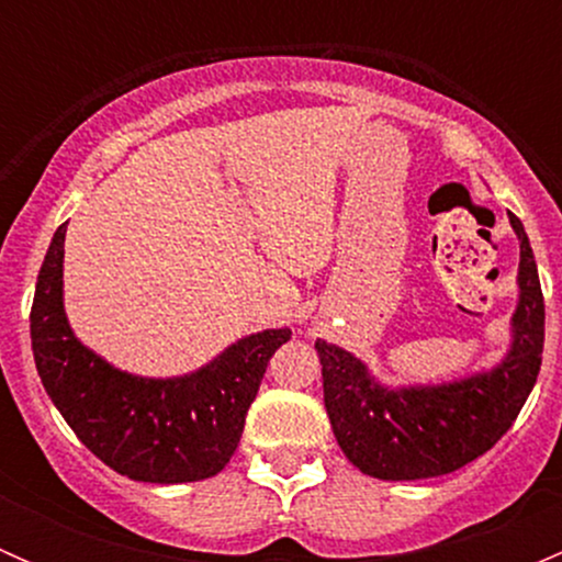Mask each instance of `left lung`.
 Listing matches in <instances>:
<instances>
[{
    "label": "left lung",
    "instance_id": "obj_1",
    "mask_svg": "<svg viewBox=\"0 0 562 562\" xmlns=\"http://www.w3.org/2000/svg\"><path fill=\"white\" fill-rule=\"evenodd\" d=\"M519 304L503 364L443 386L386 389L348 350L317 339L323 402L345 457L372 479L416 481L451 473L512 429L536 386L543 353V293L519 223Z\"/></svg>",
    "mask_w": 562,
    "mask_h": 562
}]
</instances>
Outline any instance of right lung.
<instances>
[{"label":"right lung","mask_w":562,"mask_h":562,"mask_svg":"<svg viewBox=\"0 0 562 562\" xmlns=\"http://www.w3.org/2000/svg\"><path fill=\"white\" fill-rule=\"evenodd\" d=\"M65 231L45 252L32 302L35 364L65 422L108 468L149 484L212 479L228 464L269 359L291 328H269L231 345L184 378H135L113 370L70 331L61 304Z\"/></svg>","instance_id":"1"}]
</instances>
